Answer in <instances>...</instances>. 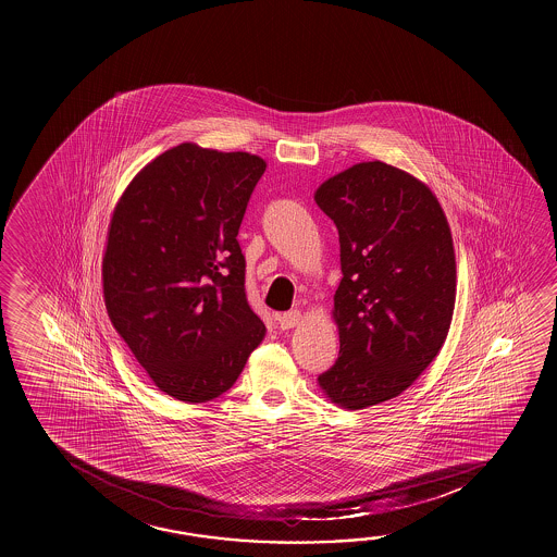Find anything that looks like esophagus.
I'll use <instances>...</instances> for the list:
<instances>
[{
    "label": "esophagus",
    "instance_id": "1",
    "mask_svg": "<svg viewBox=\"0 0 557 557\" xmlns=\"http://www.w3.org/2000/svg\"><path fill=\"white\" fill-rule=\"evenodd\" d=\"M301 322V312L299 310H289V312H283L277 319V324L282 330H292Z\"/></svg>",
    "mask_w": 557,
    "mask_h": 557
}]
</instances>
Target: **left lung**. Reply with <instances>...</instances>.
<instances>
[{"label": "left lung", "instance_id": "left-lung-1", "mask_svg": "<svg viewBox=\"0 0 557 557\" xmlns=\"http://www.w3.org/2000/svg\"><path fill=\"white\" fill-rule=\"evenodd\" d=\"M336 223L339 356L319 376L339 408L396 398L437 357L456 299L455 247L435 194L383 161L349 166L314 191Z\"/></svg>", "mask_w": 557, "mask_h": 557}]
</instances>
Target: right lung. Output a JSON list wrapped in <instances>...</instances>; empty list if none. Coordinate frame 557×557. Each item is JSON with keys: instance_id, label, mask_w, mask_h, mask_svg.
<instances>
[{"instance_id": "add662e5", "label": "right lung", "mask_w": 557, "mask_h": 557, "mask_svg": "<svg viewBox=\"0 0 557 557\" xmlns=\"http://www.w3.org/2000/svg\"><path fill=\"white\" fill-rule=\"evenodd\" d=\"M265 161L181 144L122 194L102 258L110 322L159 391L213 400L264 339L245 292L238 227Z\"/></svg>"}]
</instances>
